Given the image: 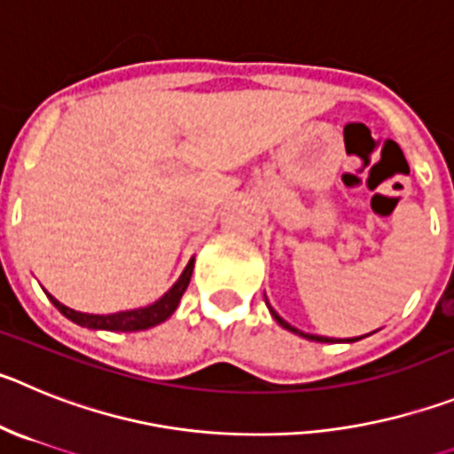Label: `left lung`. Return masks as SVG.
<instances>
[{"instance_id":"8db88e82","label":"left lung","mask_w":454,"mask_h":454,"mask_svg":"<svg viewBox=\"0 0 454 454\" xmlns=\"http://www.w3.org/2000/svg\"><path fill=\"white\" fill-rule=\"evenodd\" d=\"M269 312H271V317L276 318L278 324L283 325L285 330H289V333H294V334H301V337L309 339V341H324V344H328V341H333V339H328V337H318V334H308V333H301V330H298V328H294V325H289L287 321H285L283 317H278V314H276V309H271V308H269ZM359 339H362V337H359ZM353 341H355V339H353Z\"/></svg>"}]
</instances>
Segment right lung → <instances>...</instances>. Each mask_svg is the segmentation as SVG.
<instances>
[{
	"mask_svg": "<svg viewBox=\"0 0 454 454\" xmlns=\"http://www.w3.org/2000/svg\"><path fill=\"white\" fill-rule=\"evenodd\" d=\"M192 269H194V257L187 262L185 271L181 273V278H178L176 283H174V287H171L165 296H160L156 303H151L140 309H126V312L115 314H85L63 305L60 301H56L51 294H47V296L49 301L59 308V312L65 314L69 321H74L76 325H83V328L92 330H110V333H137V330H146L162 324V321H167L171 314L176 312L178 303H181V296L185 294L187 285H190Z\"/></svg>",
	"mask_w": 454,
	"mask_h": 454,
	"instance_id": "right-lung-1",
	"label": "right lung"
}]
</instances>
